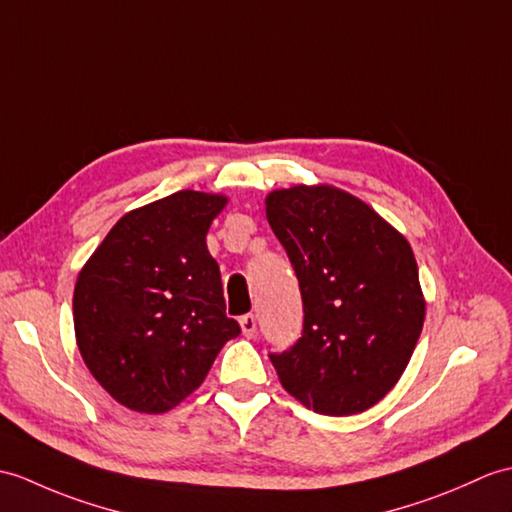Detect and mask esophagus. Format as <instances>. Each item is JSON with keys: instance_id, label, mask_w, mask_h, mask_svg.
I'll use <instances>...</instances> for the list:
<instances>
[{"instance_id": "obj_1", "label": "esophagus", "mask_w": 512, "mask_h": 512, "mask_svg": "<svg viewBox=\"0 0 512 512\" xmlns=\"http://www.w3.org/2000/svg\"><path fill=\"white\" fill-rule=\"evenodd\" d=\"M240 327H242V334L246 338H253L255 331H257V318L253 314H244L240 318Z\"/></svg>"}]
</instances>
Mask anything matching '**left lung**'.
<instances>
[{
  "label": "left lung",
  "instance_id": "left-lung-1",
  "mask_svg": "<svg viewBox=\"0 0 512 512\" xmlns=\"http://www.w3.org/2000/svg\"><path fill=\"white\" fill-rule=\"evenodd\" d=\"M266 218L294 266L305 312L294 347L270 353L281 386L329 417L373 408L406 371L423 329L408 240L331 185L275 189Z\"/></svg>",
  "mask_w": 512,
  "mask_h": 512
}]
</instances>
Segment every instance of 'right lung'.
<instances>
[{"instance_id": "1", "label": "right lung", "mask_w": 512, "mask_h": 512, "mask_svg": "<svg viewBox=\"0 0 512 512\" xmlns=\"http://www.w3.org/2000/svg\"><path fill=\"white\" fill-rule=\"evenodd\" d=\"M227 196L183 189L128 211L82 266L74 329L91 375L122 406L161 414L205 382L240 336L207 231Z\"/></svg>"}]
</instances>
